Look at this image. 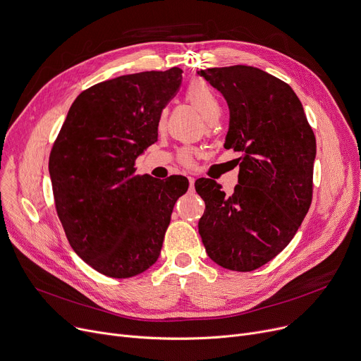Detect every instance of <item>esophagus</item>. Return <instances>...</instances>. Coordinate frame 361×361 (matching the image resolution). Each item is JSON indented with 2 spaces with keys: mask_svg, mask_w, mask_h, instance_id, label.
<instances>
[{
  "mask_svg": "<svg viewBox=\"0 0 361 361\" xmlns=\"http://www.w3.org/2000/svg\"><path fill=\"white\" fill-rule=\"evenodd\" d=\"M188 183H190V188H193V185H195V177H188Z\"/></svg>",
  "mask_w": 361,
  "mask_h": 361,
  "instance_id": "34e87169",
  "label": "esophagus"
}]
</instances>
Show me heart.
<instances>
[{"label": "heart", "mask_w": 361, "mask_h": 361, "mask_svg": "<svg viewBox=\"0 0 361 361\" xmlns=\"http://www.w3.org/2000/svg\"><path fill=\"white\" fill-rule=\"evenodd\" d=\"M187 99L202 114V117L207 123H215L221 117L219 99L215 94V92L204 82L197 80L188 86ZM164 121H165V116L162 114V117L159 120V126H162ZM193 155H195L193 149H183L180 152L178 158L184 165H190L193 162Z\"/></svg>", "instance_id": "b5f03b06"}]
</instances>
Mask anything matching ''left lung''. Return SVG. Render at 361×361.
Here are the masks:
<instances>
[{
  "label": "left lung",
  "instance_id": "obj_1",
  "mask_svg": "<svg viewBox=\"0 0 361 361\" xmlns=\"http://www.w3.org/2000/svg\"><path fill=\"white\" fill-rule=\"evenodd\" d=\"M197 73L228 104L224 146L241 155L231 196L211 178L195 183L206 206L199 234L219 267L250 272L287 247L309 212L314 133L294 90L275 75L250 66Z\"/></svg>",
  "mask_w": 361,
  "mask_h": 361
}]
</instances>
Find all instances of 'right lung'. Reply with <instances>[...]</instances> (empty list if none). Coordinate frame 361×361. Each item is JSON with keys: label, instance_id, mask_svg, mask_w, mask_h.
I'll return each mask as SVG.
<instances>
[{"label": "right lung", "instance_id": "1", "mask_svg": "<svg viewBox=\"0 0 361 361\" xmlns=\"http://www.w3.org/2000/svg\"><path fill=\"white\" fill-rule=\"evenodd\" d=\"M183 70L120 75L83 90L49 155L55 209L73 250L111 278L149 269L161 253L183 176H137L135 162L158 140L162 109Z\"/></svg>", "mask_w": 361, "mask_h": 361}]
</instances>
